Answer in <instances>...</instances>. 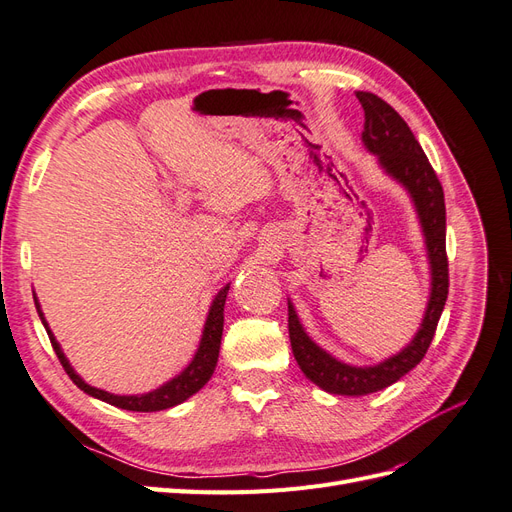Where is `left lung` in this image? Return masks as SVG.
I'll use <instances>...</instances> for the list:
<instances>
[{
	"mask_svg": "<svg viewBox=\"0 0 512 512\" xmlns=\"http://www.w3.org/2000/svg\"><path fill=\"white\" fill-rule=\"evenodd\" d=\"M356 98L365 111V128L361 134L363 147L371 156H376L378 166L412 198L416 218L425 237L431 290L421 327L414 333L412 342L376 365H350L320 348L305 333L297 309L288 299L290 346L305 378L331 395L348 397L382 391L423 361L448 294L446 207L438 175L433 173L425 151L418 145L408 123L399 117L391 104L369 94V91H356Z\"/></svg>",
	"mask_w": 512,
	"mask_h": 512,
	"instance_id": "1",
	"label": "left lung"
}]
</instances>
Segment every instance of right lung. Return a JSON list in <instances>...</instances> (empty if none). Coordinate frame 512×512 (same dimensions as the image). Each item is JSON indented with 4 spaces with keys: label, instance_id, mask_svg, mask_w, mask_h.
Instances as JSON below:
<instances>
[{
    "label": "right lung",
    "instance_id": "right-lung-1",
    "mask_svg": "<svg viewBox=\"0 0 512 512\" xmlns=\"http://www.w3.org/2000/svg\"><path fill=\"white\" fill-rule=\"evenodd\" d=\"M228 290H230V284H226L218 294H215V299L209 307L207 320H205L203 335H200V344L192 356V361L188 363V367H185L175 378H170L168 382L158 386V389H153L149 393H141V395H115V393H108L104 389H96V386L87 384L79 374H76L74 367L68 361V356L64 354V350H61L59 342L49 327V322H46V318H44V312L38 303L36 292H34V303H36L38 316L44 324V329H46V333H49V339H51L59 363L64 365L70 380L79 386L83 393H87L89 397H96L100 401H106V404H111L121 410L160 412V410L183 404L185 399H190L194 393L203 389V386L209 382V378L213 376L215 365H218V356H220L222 331H224V303H226Z\"/></svg>",
    "mask_w": 512,
    "mask_h": 512
}]
</instances>
